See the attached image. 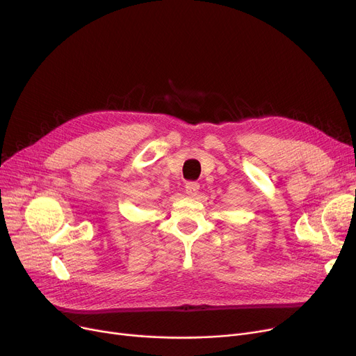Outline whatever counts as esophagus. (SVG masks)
Instances as JSON below:
<instances>
[{"label": "esophagus", "instance_id": "obj_1", "mask_svg": "<svg viewBox=\"0 0 356 356\" xmlns=\"http://www.w3.org/2000/svg\"><path fill=\"white\" fill-rule=\"evenodd\" d=\"M199 189H200V186L196 181L186 183V193H188L189 196H196L199 193Z\"/></svg>", "mask_w": 356, "mask_h": 356}]
</instances>
